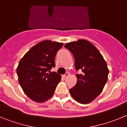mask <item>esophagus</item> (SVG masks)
<instances>
[{
  "label": "esophagus",
  "mask_w": 127,
  "mask_h": 127,
  "mask_svg": "<svg viewBox=\"0 0 127 127\" xmlns=\"http://www.w3.org/2000/svg\"><path fill=\"white\" fill-rule=\"evenodd\" d=\"M69 73H68V72H66L65 74H64V77H67V76H69Z\"/></svg>",
  "instance_id": "esophagus-1"
}]
</instances>
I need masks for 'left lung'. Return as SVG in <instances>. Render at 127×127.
Listing matches in <instances>:
<instances>
[{"label": "left lung", "mask_w": 127, "mask_h": 127, "mask_svg": "<svg viewBox=\"0 0 127 127\" xmlns=\"http://www.w3.org/2000/svg\"><path fill=\"white\" fill-rule=\"evenodd\" d=\"M64 47L74 57L76 70L83 72L76 74L77 83L69 90L70 95L81 104L91 102L102 92L107 83V64L96 47L86 40L67 43Z\"/></svg>", "instance_id": "left-lung-1"}]
</instances>
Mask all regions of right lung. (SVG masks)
<instances>
[{
    "label": "right lung",
    "mask_w": 127,
    "mask_h": 127,
    "mask_svg": "<svg viewBox=\"0 0 127 127\" xmlns=\"http://www.w3.org/2000/svg\"><path fill=\"white\" fill-rule=\"evenodd\" d=\"M63 45L61 42L42 41L32 47L19 62L16 70L19 83L33 101L43 102L51 98L61 80V75L50 70L55 67L56 54Z\"/></svg>",
    "instance_id": "add662e5"
}]
</instances>
